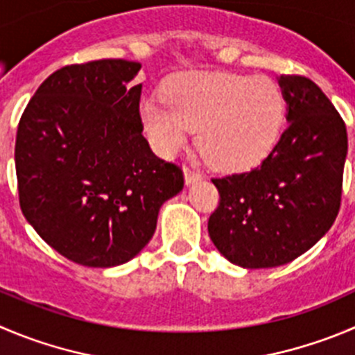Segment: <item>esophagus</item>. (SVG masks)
<instances>
[{
    "instance_id": "1",
    "label": "esophagus",
    "mask_w": 355,
    "mask_h": 355,
    "mask_svg": "<svg viewBox=\"0 0 355 355\" xmlns=\"http://www.w3.org/2000/svg\"><path fill=\"white\" fill-rule=\"evenodd\" d=\"M200 180H202L200 172L193 171V168H190V167H184V183L195 184V183H198Z\"/></svg>"
}]
</instances>
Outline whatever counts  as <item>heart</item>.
Segmentation results:
<instances>
[{"instance_id":"1","label":"heart","mask_w":355,"mask_h":355,"mask_svg":"<svg viewBox=\"0 0 355 355\" xmlns=\"http://www.w3.org/2000/svg\"><path fill=\"white\" fill-rule=\"evenodd\" d=\"M141 114L162 153L181 150L197 129L205 158L239 172L261 164L277 146L286 103L281 87L266 76L183 73L165 83L164 97H146Z\"/></svg>"}]
</instances>
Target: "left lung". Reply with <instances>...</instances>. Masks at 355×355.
<instances>
[{"mask_svg": "<svg viewBox=\"0 0 355 355\" xmlns=\"http://www.w3.org/2000/svg\"><path fill=\"white\" fill-rule=\"evenodd\" d=\"M288 127L256 168L212 180L219 205L209 237L242 268H272L315 245L340 211L347 129L322 90L305 76H279Z\"/></svg>", "mask_w": 355, "mask_h": 355, "instance_id": "left-lung-1", "label": "left lung"}]
</instances>
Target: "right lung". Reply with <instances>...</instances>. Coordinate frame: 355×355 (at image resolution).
<instances>
[{
	"instance_id": "add662e5",
	"label": "right lung",
	"mask_w": 355,
	"mask_h": 355,
	"mask_svg": "<svg viewBox=\"0 0 355 355\" xmlns=\"http://www.w3.org/2000/svg\"><path fill=\"white\" fill-rule=\"evenodd\" d=\"M139 62L103 59L57 69L40 85L17 129L22 214L71 261L94 268L139 254L183 171L143 136Z\"/></svg>"
}]
</instances>
